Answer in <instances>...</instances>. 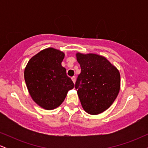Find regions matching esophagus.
Segmentation results:
<instances>
[{
	"label": "esophagus",
	"mask_w": 148,
	"mask_h": 148,
	"mask_svg": "<svg viewBox=\"0 0 148 148\" xmlns=\"http://www.w3.org/2000/svg\"><path fill=\"white\" fill-rule=\"evenodd\" d=\"M72 80L73 82H74V84H75V82H76V77H75V76H73V77H72Z\"/></svg>",
	"instance_id": "obj_1"
}]
</instances>
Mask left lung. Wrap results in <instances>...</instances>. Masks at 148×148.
Segmentation results:
<instances>
[{
    "mask_svg": "<svg viewBox=\"0 0 148 148\" xmlns=\"http://www.w3.org/2000/svg\"><path fill=\"white\" fill-rule=\"evenodd\" d=\"M81 67L75 88L84 111L91 115L105 111L116 99L120 89L118 69L105 57L77 53Z\"/></svg>",
    "mask_w": 148,
    "mask_h": 148,
    "instance_id": "obj_1",
    "label": "left lung"
}]
</instances>
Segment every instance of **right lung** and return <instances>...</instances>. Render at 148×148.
<instances>
[{"label":"right lung","mask_w":148,"mask_h":148,"mask_svg":"<svg viewBox=\"0 0 148 148\" xmlns=\"http://www.w3.org/2000/svg\"><path fill=\"white\" fill-rule=\"evenodd\" d=\"M64 57L60 50L45 49L32 57L25 68L24 79L29 94L45 109L58 107L74 87L61 64Z\"/></svg>","instance_id":"1"}]
</instances>
